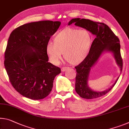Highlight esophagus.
<instances>
[{"instance_id": "1", "label": "esophagus", "mask_w": 129, "mask_h": 129, "mask_svg": "<svg viewBox=\"0 0 129 129\" xmlns=\"http://www.w3.org/2000/svg\"><path fill=\"white\" fill-rule=\"evenodd\" d=\"M68 67H62V68H61V71L62 72H65V71H66L67 69H68Z\"/></svg>"}]
</instances>
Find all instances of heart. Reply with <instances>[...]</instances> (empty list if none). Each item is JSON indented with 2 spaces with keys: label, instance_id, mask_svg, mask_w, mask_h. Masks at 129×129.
I'll use <instances>...</instances> for the list:
<instances>
[{
  "label": "heart",
  "instance_id": "b5f03b06",
  "mask_svg": "<svg viewBox=\"0 0 129 129\" xmlns=\"http://www.w3.org/2000/svg\"><path fill=\"white\" fill-rule=\"evenodd\" d=\"M92 44V37L85 29L68 27L58 33L53 38V43L48 42L46 52L51 62L58 64L61 53L67 62L77 65L88 55Z\"/></svg>",
  "mask_w": 129,
  "mask_h": 129
}]
</instances>
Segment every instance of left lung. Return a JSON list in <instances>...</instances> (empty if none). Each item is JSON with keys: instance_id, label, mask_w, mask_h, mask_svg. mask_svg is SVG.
I'll use <instances>...</instances> for the list:
<instances>
[{"instance_id": "left-lung-1", "label": "left lung", "mask_w": 129, "mask_h": 129, "mask_svg": "<svg viewBox=\"0 0 129 129\" xmlns=\"http://www.w3.org/2000/svg\"><path fill=\"white\" fill-rule=\"evenodd\" d=\"M75 25L85 28L91 33L96 38L92 44L88 55L82 62L75 67L76 69L75 90L80 96L87 99L97 98L106 95L111 90L118 81L119 77L112 86L103 91H96L88 86V79L91 69L96 64L98 60L105 53H112L116 65L122 71V59L120 56L119 40L109 26L103 23H99L91 20L75 18L69 22L68 25Z\"/></svg>"}]
</instances>
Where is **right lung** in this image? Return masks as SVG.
Segmentation results:
<instances>
[{"instance_id":"1","label":"right lung","mask_w":129,"mask_h":129,"mask_svg":"<svg viewBox=\"0 0 129 129\" xmlns=\"http://www.w3.org/2000/svg\"><path fill=\"white\" fill-rule=\"evenodd\" d=\"M60 24L51 20L30 22L10 34L4 64L12 85L23 96L42 99L52 91L61 69L48 62L46 46Z\"/></svg>"}]
</instances>
